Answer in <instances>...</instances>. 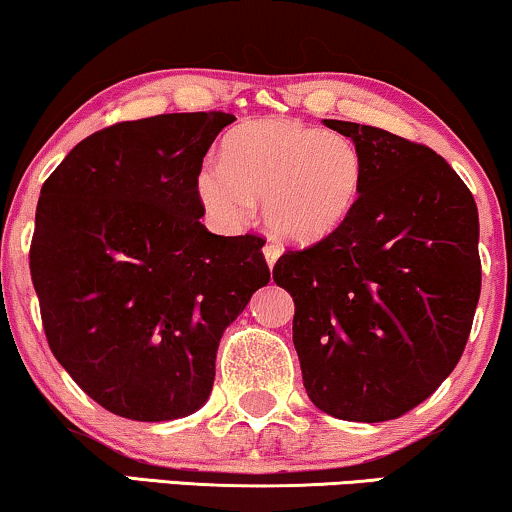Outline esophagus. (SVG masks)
Listing matches in <instances>:
<instances>
[{"label":"esophagus","instance_id":"obj_1","mask_svg":"<svg viewBox=\"0 0 512 512\" xmlns=\"http://www.w3.org/2000/svg\"><path fill=\"white\" fill-rule=\"evenodd\" d=\"M280 254H282L280 247H275V244H265L263 256H265V261H268V268H272V265L277 263V258H280Z\"/></svg>","mask_w":512,"mask_h":512}]
</instances>
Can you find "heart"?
Wrapping results in <instances>:
<instances>
[{
  "mask_svg": "<svg viewBox=\"0 0 512 512\" xmlns=\"http://www.w3.org/2000/svg\"><path fill=\"white\" fill-rule=\"evenodd\" d=\"M221 162L197 171L195 190L216 223L237 228L254 216L277 240L310 247L336 235L367 181L360 145L338 131L294 119L244 122L223 138Z\"/></svg>",
  "mask_w": 512,
  "mask_h": 512,
  "instance_id": "1",
  "label": "heart"
}]
</instances>
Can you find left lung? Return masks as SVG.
<instances>
[{"mask_svg": "<svg viewBox=\"0 0 512 512\" xmlns=\"http://www.w3.org/2000/svg\"><path fill=\"white\" fill-rule=\"evenodd\" d=\"M360 145L367 181L336 235L272 270L294 298L303 386L324 414L381 423L428 400L459 364L480 298L475 199L435 150L324 119Z\"/></svg>", "mask_w": 512, "mask_h": 512, "instance_id": "8db88e82", "label": "left lung"}]
</instances>
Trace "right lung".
<instances>
[{
	"label": "right lung",
	"mask_w": 512,
	"mask_h": 512,
	"mask_svg": "<svg viewBox=\"0 0 512 512\" xmlns=\"http://www.w3.org/2000/svg\"><path fill=\"white\" fill-rule=\"evenodd\" d=\"M232 122H119L77 143L42 185L30 275L46 341L112 414L159 423L202 407L223 331L270 282L261 237L199 223L197 171Z\"/></svg>",
	"instance_id": "right-lung-1"
}]
</instances>
